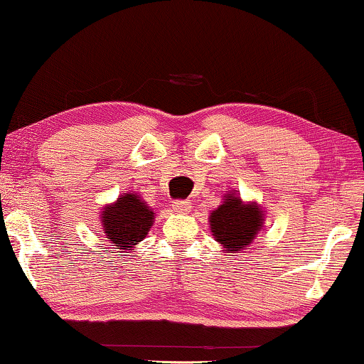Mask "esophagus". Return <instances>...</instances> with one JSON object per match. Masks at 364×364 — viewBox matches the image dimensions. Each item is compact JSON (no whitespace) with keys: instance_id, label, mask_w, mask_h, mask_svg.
<instances>
[{"instance_id":"1","label":"esophagus","mask_w":364,"mask_h":364,"mask_svg":"<svg viewBox=\"0 0 364 364\" xmlns=\"http://www.w3.org/2000/svg\"><path fill=\"white\" fill-rule=\"evenodd\" d=\"M191 207H192V203L188 202V200H176L172 203V208L173 210H176L177 213H187V212H191Z\"/></svg>"}]
</instances>
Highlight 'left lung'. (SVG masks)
I'll use <instances>...</instances> for the list:
<instances>
[{
  "label": "left lung",
  "instance_id": "obj_1",
  "mask_svg": "<svg viewBox=\"0 0 364 364\" xmlns=\"http://www.w3.org/2000/svg\"><path fill=\"white\" fill-rule=\"evenodd\" d=\"M265 208L245 202L235 191L223 193L222 203L210 212L208 227L223 253H238L250 247L265 227Z\"/></svg>",
  "mask_w": 364,
  "mask_h": 364
}]
</instances>
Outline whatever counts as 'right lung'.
<instances>
[{
  "instance_id": "add662e5",
  "label": "right lung",
  "mask_w": 364,
  "mask_h": 364,
  "mask_svg": "<svg viewBox=\"0 0 364 364\" xmlns=\"http://www.w3.org/2000/svg\"><path fill=\"white\" fill-rule=\"evenodd\" d=\"M102 237L122 253H131L147 237L156 220V212L136 192L117 197L99 212Z\"/></svg>"
}]
</instances>
